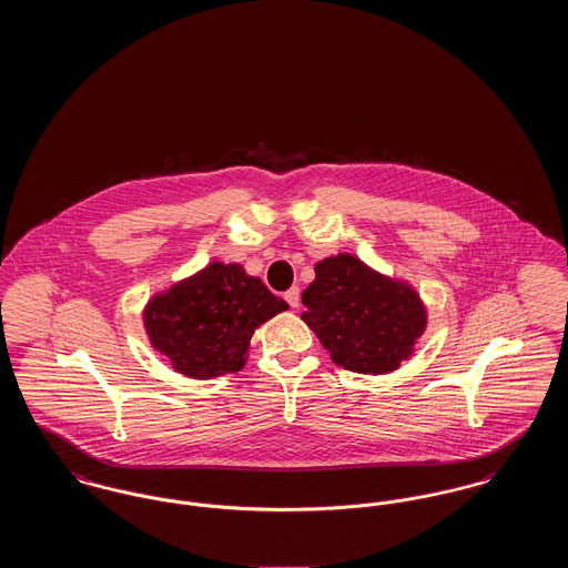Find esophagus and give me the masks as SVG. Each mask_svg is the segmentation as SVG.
<instances>
[{"label":"esophagus","mask_w":568,"mask_h":568,"mask_svg":"<svg viewBox=\"0 0 568 568\" xmlns=\"http://www.w3.org/2000/svg\"><path fill=\"white\" fill-rule=\"evenodd\" d=\"M285 300H287V304H290L292 308H296L297 304H300V290H297V287L287 290V292H285Z\"/></svg>","instance_id":"obj_1"}]
</instances>
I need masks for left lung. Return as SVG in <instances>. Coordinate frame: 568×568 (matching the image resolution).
<instances>
[{
	"instance_id": "obj_1",
	"label": "left lung",
	"mask_w": 568,
	"mask_h": 568,
	"mask_svg": "<svg viewBox=\"0 0 568 568\" xmlns=\"http://www.w3.org/2000/svg\"><path fill=\"white\" fill-rule=\"evenodd\" d=\"M302 320L334 364L362 375H385L408 359L428 325L419 294L373 271L352 253L325 257L302 294Z\"/></svg>"
}]
</instances>
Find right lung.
<instances>
[{
  "label": "right lung",
  "mask_w": 568,
  "mask_h": 568,
  "mask_svg": "<svg viewBox=\"0 0 568 568\" xmlns=\"http://www.w3.org/2000/svg\"><path fill=\"white\" fill-rule=\"evenodd\" d=\"M290 304L241 264L213 262L174 283L144 306V329L155 352L190 378L239 373L253 332Z\"/></svg>",
  "instance_id": "add662e5"
}]
</instances>
